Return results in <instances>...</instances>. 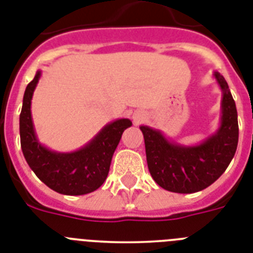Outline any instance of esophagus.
Listing matches in <instances>:
<instances>
[{
	"label": "esophagus",
	"instance_id": "obj_1",
	"mask_svg": "<svg viewBox=\"0 0 253 253\" xmlns=\"http://www.w3.org/2000/svg\"><path fill=\"white\" fill-rule=\"evenodd\" d=\"M143 119H145V114L142 111H135L134 114H133V122H134L135 124H139Z\"/></svg>",
	"mask_w": 253,
	"mask_h": 253
}]
</instances>
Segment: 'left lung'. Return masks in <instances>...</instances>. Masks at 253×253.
Masks as SVG:
<instances>
[{
	"mask_svg": "<svg viewBox=\"0 0 253 253\" xmlns=\"http://www.w3.org/2000/svg\"><path fill=\"white\" fill-rule=\"evenodd\" d=\"M222 91L221 123L213 134L195 146L169 141L158 129L141 125L150 174L163 189L179 194L197 193L226 170L237 151L239 128L235 102L222 75L213 74Z\"/></svg>",
	"mask_w": 253,
	"mask_h": 253,
	"instance_id": "1",
	"label": "left lung"
}]
</instances>
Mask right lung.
I'll return each instance as SVG.
<instances>
[{
  "label": "right lung",
  "mask_w": 253,
  "mask_h": 253,
  "mask_svg": "<svg viewBox=\"0 0 253 253\" xmlns=\"http://www.w3.org/2000/svg\"><path fill=\"white\" fill-rule=\"evenodd\" d=\"M41 71L26 87L20 118V146L29 168L46 186L64 195H84L101 187L107 178L112 155L123 131L131 126L129 119L108 123L84 147L72 152H58L41 145L33 126L31 101Z\"/></svg>",
  "instance_id": "right-lung-1"
}]
</instances>
